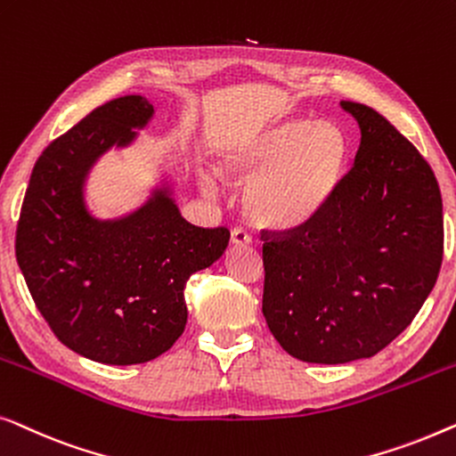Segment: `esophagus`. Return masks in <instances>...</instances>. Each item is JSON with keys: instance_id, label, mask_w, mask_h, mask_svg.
Wrapping results in <instances>:
<instances>
[{"instance_id": "1", "label": "esophagus", "mask_w": 456, "mask_h": 456, "mask_svg": "<svg viewBox=\"0 0 456 456\" xmlns=\"http://www.w3.org/2000/svg\"><path fill=\"white\" fill-rule=\"evenodd\" d=\"M231 243H233L235 248L237 246H249V243H252V237H249L246 229L235 227L233 231H231Z\"/></svg>"}]
</instances>
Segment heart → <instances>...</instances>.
<instances>
[{
    "instance_id": "obj_1",
    "label": "heart",
    "mask_w": 456,
    "mask_h": 456,
    "mask_svg": "<svg viewBox=\"0 0 456 456\" xmlns=\"http://www.w3.org/2000/svg\"><path fill=\"white\" fill-rule=\"evenodd\" d=\"M349 142L335 121L281 119L235 140L221 152V173L249 182L246 208L268 229H297L316 219L341 183ZM208 194L216 191L210 173L202 175Z\"/></svg>"
}]
</instances>
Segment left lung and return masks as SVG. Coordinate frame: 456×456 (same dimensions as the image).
<instances>
[{"mask_svg":"<svg viewBox=\"0 0 456 456\" xmlns=\"http://www.w3.org/2000/svg\"><path fill=\"white\" fill-rule=\"evenodd\" d=\"M362 140L322 213L265 235L262 314L287 354L307 363L371 357L411 324L444 249L432 167L387 118L341 101Z\"/></svg>","mask_w":456,"mask_h":456,"instance_id":"left-lung-1","label":"left lung"}]
</instances>
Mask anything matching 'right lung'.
<instances>
[{
	"label": "right lung",
	"mask_w": 456,
	"mask_h": 456,
	"mask_svg": "<svg viewBox=\"0 0 456 456\" xmlns=\"http://www.w3.org/2000/svg\"><path fill=\"white\" fill-rule=\"evenodd\" d=\"M152 115L149 101L127 94L53 140L35 163L16 229V260L38 312L66 347L99 363H144L171 349L188 322L185 283L229 243L225 227L185 221L169 183L119 219L88 210L94 163L130 146Z\"/></svg>",
	"instance_id": "obj_1"
}]
</instances>
